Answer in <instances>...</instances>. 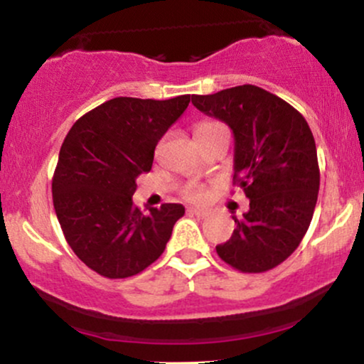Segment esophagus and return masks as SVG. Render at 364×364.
I'll use <instances>...</instances> for the list:
<instances>
[{"mask_svg":"<svg viewBox=\"0 0 364 364\" xmlns=\"http://www.w3.org/2000/svg\"><path fill=\"white\" fill-rule=\"evenodd\" d=\"M188 212L193 215H198V217H207L208 215V210L207 208H200V207H190L188 208Z\"/></svg>","mask_w":364,"mask_h":364,"instance_id":"obj_1","label":"esophagus"}]
</instances>
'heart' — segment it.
<instances>
[{"label":"heart","mask_w":364,"mask_h":364,"mask_svg":"<svg viewBox=\"0 0 364 364\" xmlns=\"http://www.w3.org/2000/svg\"><path fill=\"white\" fill-rule=\"evenodd\" d=\"M210 124H214L212 121H203V123H200L198 127L195 128V132H198V129H203L207 127H210ZM185 196L188 200H193V202H200V200H203V196H205V193H203V188L200 186H188L186 191H185Z\"/></svg>","instance_id":"obj_1"}]
</instances>
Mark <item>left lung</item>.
Segmentation results:
<instances>
[{
	"mask_svg": "<svg viewBox=\"0 0 364 364\" xmlns=\"http://www.w3.org/2000/svg\"><path fill=\"white\" fill-rule=\"evenodd\" d=\"M191 102L232 129L235 185L250 200L217 255L241 272H267L298 248L315 212L320 169L311 129L291 104L255 85L193 95Z\"/></svg>",
	"mask_w": 364,
	"mask_h": 364,
	"instance_id": "1",
	"label": "left lung"
}]
</instances>
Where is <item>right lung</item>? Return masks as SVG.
Instances as JSON below:
<instances>
[{
	"instance_id": "obj_1",
	"label": "right lung",
	"mask_w": 364,
	"mask_h": 364,
	"mask_svg": "<svg viewBox=\"0 0 364 364\" xmlns=\"http://www.w3.org/2000/svg\"><path fill=\"white\" fill-rule=\"evenodd\" d=\"M190 104L114 97L83 114L66 135L53 178V203L70 248L107 279L140 274L164 252L181 203L133 205L139 174L152 169L154 150Z\"/></svg>"
}]
</instances>
